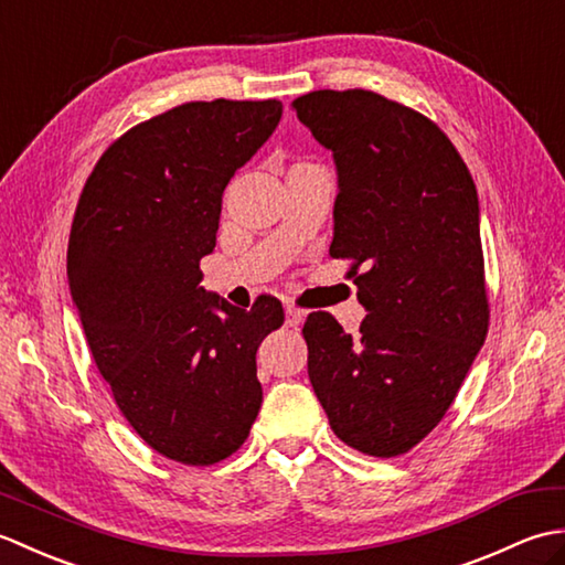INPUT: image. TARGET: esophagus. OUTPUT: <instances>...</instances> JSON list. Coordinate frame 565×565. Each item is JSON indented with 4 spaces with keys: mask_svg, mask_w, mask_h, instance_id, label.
<instances>
[{
    "mask_svg": "<svg viewBox=\"0 0 565 565\" xmlns=\"http://www.w3.org/2000/svg\"><path fill=\"white\" fill-rule=\"evenodd\" d=\"M284 310H286V326H289V328H298L306 320V310H301V308L286 306Z\"/></svg>",
    "mask_w": 565,
    "mask_h": 565,
    "instance_id": "obj_1",
    "label": "esophagus"
}]
</instances>
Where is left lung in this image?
Wrapping results in <instances>:
<instances>
[{"mask_svg":"<svg viewBox=\"0 0 565 565\" xmlns=\"http://www.w3.org/2000/svg\"><path fill=\"white\" fill-rule=\"evenodd\" d=\"M291 106L332 152L330 255L354 259L369 313L354 338L308 316V376L334 435L391 459L439 425L486 342L476 184L437 124L381 94L320 89Z\"/></svg>","mask_w":565,"mask_h":565,"instance_id":"8db88e82","label":"left lung"}]
</instances>
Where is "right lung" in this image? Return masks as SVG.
Returning <instances> with one entry per match:
<instances>
[{
  "label": "right lung",
  "mask_w": 565,
  "mask_h": 565,
  "mask_svg": "<svg viewBox=\"0 0 565 565\" xmlns=\"http://www.w3.org/2000/svg\"><path fill=\"white\" fill-rule=\"evenodd\" d=\"M281 102H189L130 128L94 167L72 221L67 284L99 374L142 441L209 466L262 405L257 350L276 298L235 308L201 286L227 182L269 140Z\"/></svg>",
  "instance_id": "right-lung-1"
}]
</instances>
